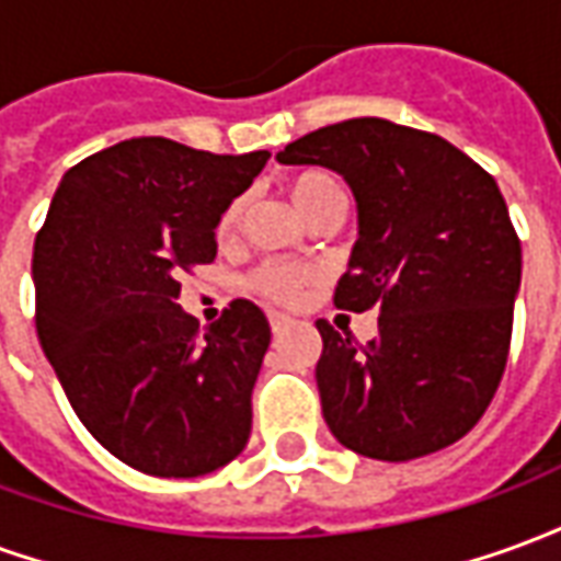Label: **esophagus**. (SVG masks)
Wrapping results in <instances>:
<instances>
[{
	"instance_id": "34e87169",
	"label": "esophagus",
	"mask_w": 561,
	"mask_h": 561,
	"mask_svg": "<svg viewBox=\"0 0 561 561\" xmlns=\"http://www.w3.org/2000/svg\"><path fill=\"white\" fill-rule=\"evenodd\" d=\"M285 324H288V316H282V312H270V328H273V333H279Z\"/></svg>"
}]
</instances>
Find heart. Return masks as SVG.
I'll return each instance as SVG.
<instances>
[{
  "mask_svg": "<svg viewBox=\"0 0 561 561\" xmlns=\"http://www.w3.org/2000/svg\"><path fill=\"white\" fill-rule=\"evenodd\" d=\"M288 195H291L294 207L304 213L306 219H312L316 213L328 207H345V192L342 185L321 171H306L297 173L291 183H288ZM243 219V201L237 197L228 207L221 209L219 221H216V240L228 243L237 233V225ZM316 279V270L300 267V264H285V261H264L257 264L249 276H245V291L255 294L261 300L270 304H294L300 300V294L312 285Z\"/></svg>",
  "mask_w": 561,
  "mask_h": 561,
  "instance_id": "heart-1",
  "label": "heart"
}]
</instances>
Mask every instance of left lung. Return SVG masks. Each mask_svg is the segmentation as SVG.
Here are the masks:
<instances>
[{"label":"left lung","mask_w":561,"mask_h":561,"mask_svg":"<svg viewBox=\"0 0 561 561\" xmlns=\"http://www.w3.org/2000/svg\"><path fill=\"white\" fill-rule=\"evenodd\" d=\"M276 159L342 173L357 201L360 237L333 304L378 309V333L357 342L316 321L330 433L388 462L459 442L505 376L523 270L495 180L445 138L378 116L309 131Z\"/></svg>","instance_id":"1"}]
</instances>
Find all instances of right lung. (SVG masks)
Wrapping results in <instances>:
<instances>
[{
    "label": "right lung",
    "instance_id": "add662e5",
    "mask_svg": "<svg viewBox=\"0 0 561 561\" xmlns=\"http://www.w3.org/2000/svg\"><path fill=\"white\" fill-rule=\"evenodd\" d=\"M267 159L123 140L62 176L35 237L44 354L92 438L144 474L197 478L249 442L267 318L233 300L201 330L176 297L180 276L216 257L221 209Z\"/></svg>",
    "mask_w": 561,
    "mask_h": 561
}]
</instances>
